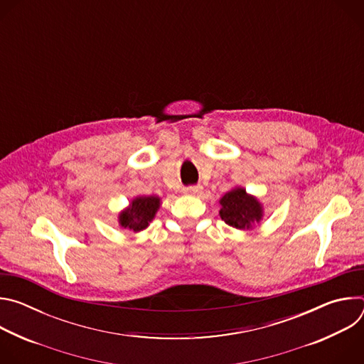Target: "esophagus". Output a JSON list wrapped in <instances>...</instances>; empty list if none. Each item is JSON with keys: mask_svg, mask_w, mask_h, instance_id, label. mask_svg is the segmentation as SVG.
Masks as SVG:
<instances>
[{"mask_svg": "<svg viewBox=\"0 0 364 364\" xmlns=\"http://www.w3.org/2000/svg\"><path fill=\"white\" fill-rule=\"evenodd\" d=\"M201 191L200 186H190V187H184V193L186 194H197Z\"/></svg>", "mask_w": 364, "mask_h": 364, "instance_id": "esophagus-1", "label": "esophagus"}]
</instances>
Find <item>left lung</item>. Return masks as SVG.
I'll return each mask as SVG.
<instances>
[{
    "mask_svg": "<svg viewBox=\"0 0 364 364\" xmlns=\"http://www.w3.org/2000/svg\"><path fill=\"white\" fill-rule=\"evenodd\" d=\"M222 219L236 229H249L253 222L262 218V209L253 197L247 196L243 188H235L220 200Z\"/></svg>",
    "mask_w": 364,
    "mask_h": 364,
    "instance_id": "8db88e82",
    "label": "left lung"
}]
</instances>
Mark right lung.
<instances>
[{"instance_id": "add662e5", "label": "right lung", "mask_w": 364, "mask_h": 364, "mask_svg": "<svg viewBox=\"0 0 364 364\" xmlns=\"http://www.w3.org/2000/svg\"><path fill=\"white\" fill-rule=\"evenodd\" d=\"M160 207L159 197H138L131 203L128 210L122 212L119 216V223L125 229H131L134 232H139L148 226V223L154 219L155 212Z\"/></svg>"}]
</instances>
